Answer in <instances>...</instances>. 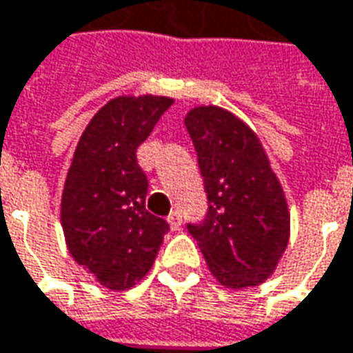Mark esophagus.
Listing matches in <instances>:
<instances>
[{
  "mask_svg": "<svg viewBox=\"0 0 353 353\" xmlns=\"http://www.w3.org/2000/svg\"><path fill=\"white\" fill-rule=\"evenodd\" d=\"M167 221H169V225H171L172 231H176V229L181 227V214H179V212H172V214L167 217Z\"/></svg>",
  "mask_w": 353,
  "mask_h": 353,
  "instance_id": "34e87169",
  "label": "esophagus"
}]
</instances>
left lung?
<instances>
[{"mask_svg":"<svg viewBox=\"0 0 353 353\" xmlns=\"http://www.w3.org/2000/svg\"><path fill=\"white\" fill-rule=\"evenodd\" d=\"M198 153L208 214L188 231L221 285L268 280L290 241L285 194L259 136L221 106H194L184 118Z\"/></svg>","mask_w":353,"mask_h":353,"instance_id":"8db88e82","label":"left lung"}]
</instances>
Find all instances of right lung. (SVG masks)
Returning a JSON list of instances; mask_svg holds the SVG:
<instances>
[{
	"mask_svg": "<svg viewBox=\"0 0 353 353\" xmlns=\"http://www.w3.org/2000/svg\"><path fill=\"white\" fill-rule=\"evenodd\" d=\"M169 97L122 94L87 124L61 192V229L73 260L101 285L124 292L148 276L169 223L148 212L136 151Z\"/></svg>",
	"mask_w": 353,
	"mask_h": 353,
	"instance_id": "add662e5",
	"label": "right lung"
}]
</instances>
